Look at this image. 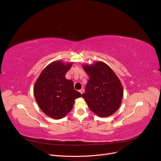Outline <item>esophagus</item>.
<instances>
[{"instance_id": "obj_1", "label": "esophagus", "mask_w": 161, "mask_h": 161, "mask_svg": "<svg viewBox=\"0 0 161 161\" xmlns=\"http://www.w3.org/2000/svg\"><path fill=\"white\" fill-rule=\"evenodd\" d=\"M79 92H80L81 94H82V93H83V92H84V89H80V90H79Z\"/></svg>"}]
</instances>
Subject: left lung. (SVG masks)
Here are the masks:
<instances>
[{
    "label": "left lung",
    "mask_w": 161,
    "mask_h": 161,
    "mask_svg": "<svg viewBox=\"0 0 161 161\" xmlns=\"http://www.w3.org/2000/svg\"><path fill=\"white\" fill-rule=\"evenodd\" d=\"M89 79L82 94L89 109L101 118L113 115L123 98V86L111 68L103 62L84 64Z\"/></svg>",
    "instance_id": "1"
}]
</instances>
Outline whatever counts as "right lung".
Instances as JSON below:
<instances>
[{
	"mask_svg": "<svg viewBox=\"0 0 161 161\" xmlns=\"http://www.w3.org/2000/svg\"><path fill=\"white\" fill-rule=\"evenodd\" d=\"M72 63L54 61L42 72L33 87V93L40 108L56 119L65 117L72 110L76 98L82 97L74 89V83L65 75Z\"/></svg>",
	"mask_w": 161,
	"mask_h": 161,
	"instance_id": "right-lung-1",
	"label": "right lung"
}]
</instances>
